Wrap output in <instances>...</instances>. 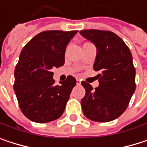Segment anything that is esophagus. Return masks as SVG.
I'll return each instance as SVG.
<instances>
[{"instance_id": "1", "label": "esophagus", "mask_w": 147, "mask_h": 147, "mask_svg": "<svg viewBox=\"0 0 147 147\" xmlns=\"http://www.w3.org/2000/svg\"><path fill=\"white\" fill-rule=\"evenodd\" d=\"M76 84H77L78 86H80V85L81 84V81H80V80H76Z\"/></svg>"}]
</instances>
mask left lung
Returning a JSON list of instances; mask_svg holds the SVG:
<instances>
[{"mask_svg":"<svg viewBox=\"0 0 147 147\" xmlns=\"http://www.w3.org/2000/svg\"><path fill=\"white\" fill-rule=\"evenodd\" d=\"M80 35L97 48L93 69L99 72L98 87L82 81L86 95L81 107L86 118L108 122L118 118L127 109L135 91V68L130 49L114 32L84 30Z\"/></svg>","mask_w":147,"mask_h":147,"instance_id":"8db88e82","label":"left lung"}]
</instances>
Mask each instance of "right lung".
Returning <instances> with one entry per match:
<instances>
[{
  "label": "right lung",
  "instance_id": "add662e5",
  "mask_svg": "<svg viewBox=\"0 0 147 147\" xmlns=\"http://www.w3.org/2000/svg\"><path fill=\"white\" fill-rule=\"evenodd\" d=\"M77 31H46L23 48L14 70L13 89L22 113L31 121L46 123L63 114L76 85L73 76L55 85L53 67L64 65L65 51Z\"/></svg>",
  "mask_w": 147,
  "mask_h": 147
}]
</instances>
